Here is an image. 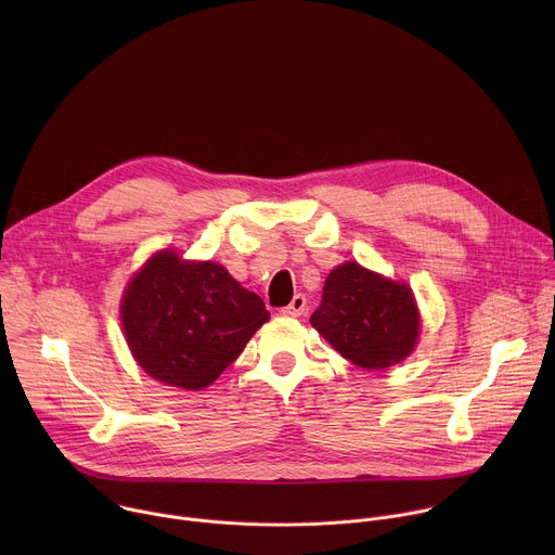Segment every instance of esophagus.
Segmentation results:
<instances>
[{
	"label": "esophagus",
	"instance_id": "obj_1",
	"mask_svg": "<svg viewBox=\"0 0 555 555\" xmlns=\"http://www.w3.org/2000/svg\"><path fill=\"white\" fill-rule=\"evenodd\" d=\"M305 309H307V298H305L302 294H296V296L292 298V302L281 309V313H283V315H289V319H296V315H302V313H305Z\"/></svg>",
	"mask_w": 555,
	"mask_h": 555
}]
</instances>
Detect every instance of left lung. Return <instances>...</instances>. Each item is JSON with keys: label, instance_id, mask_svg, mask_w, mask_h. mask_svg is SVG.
Masks as SVG:
<instances>
[{"label": "left lung", "instance_id": "8db88e82", "mask_svg": "<svg viewBox=\"0 0 555 555\" xmlns=\"http://www.w3.org/2000/svg\"><path fill=\"white\" fill-rule=\"evenodd\" d=\"M309 323L345 360L366 371L404 362L422 336L413 287L358 261H345L327 274L323 302Z\"/></svg>", "mask_w": 555, "mask_h": 555}]
</instances>
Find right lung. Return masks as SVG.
I'll return each mask as SVG.
<instances>
[{
  "instance_id": "add662e5",
  "label": "right lung",
  "mask_w": 555,
  "mask_h": 555,
  "mask_svg": "<svg viewBox=\"0 0 555 555\" xmlns=\"http://www.w3.org/2000/svg\"><path fill=\"white\" fill-rule=\"evenodd\" d=\"M270 321L261 296L217 261L153 253L127 281L120 325L135 364L184 390L210 386Z\"/></svg>"
}]
</instances>
